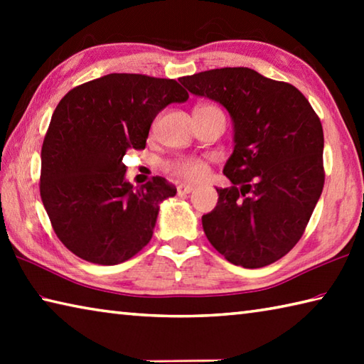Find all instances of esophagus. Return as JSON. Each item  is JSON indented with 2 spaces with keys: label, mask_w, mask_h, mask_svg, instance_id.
<instances>
[{
  "label": "esophagus",
  "mask_w": 364,
  "mask_h": 364,
  "mask_svg": "<svg viewBox=\"0 0 364 364\" xmlns=\"http://www.w3.org/2000/svg\"><path fill=\"white\" fill-rule=\"evenodd\" d=\"M176 191H178V194H180V196H184V194L193 193L194 186H191V184H180V186H178Z\"/></svg>",
  "instance_id": "esophagus-1"
}]
</instances>
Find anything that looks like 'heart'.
<instances>
[{
    "instance_id": "heart-1",
    "label": "heart",
    "mask_w": 364,
    "mask_h": 364,
    "mask_svg": "<svg viewBox=\"0 0 364 364\" xmlns=\"http://www.w3.org/2000/svg\"><path fill=\"white\" fill-rule=\"evenodd\" d=\"M199 110H207V112H221L218 107L210 106V104L199 106L196 109V112H199ZM165 168H167V171H170L171 175H175L189 183H199L202 180H205L208 176V171H210L208 164L200 157H176L165 164Z\"/></svg>"
}]
</instances>
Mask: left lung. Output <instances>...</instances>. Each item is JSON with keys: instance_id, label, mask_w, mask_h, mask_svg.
Returning <instances> with one entry per match:
<instances>
[{"instance_id": "left-lung-1", "label": "left lung", "mask_w": 364, "mask_h": 364, "mask_svg": "<svg viewBox=\"0 0 364 364\" xmlns=\"http://www.w3.org/2000/svg\"><path fill=\"white\" fill-rule=\"evenodd\" d=\"M193 95L228 109L234 151L217 188L218 204L202 217L205 236L228 262L262 268L300 241L324 186L321 120L294 85L247 67L181 77Z\"/></svg>"}]
</instances>
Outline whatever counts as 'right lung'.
Returning <instances> with one entry per match:
<instances>
[{"label": "right lung", "mask_w": 364, "mask_h": 364, "mask_svg": "<svg viewBox=\"0 0 364 364\" xmlns=\"http://www.w3.org/2000/svg\"><path fill=\"white\" fill-rule=\"evenodd\" d=\"M188 97L176 80L109 73L60 100L41 147L40 196L72 254L119 264L149 244L159 204L176 188L152 176L134 189L122 159L128 149H144L160 110Z\"/></svg>", "instance_id": "1"}]
</instances>
